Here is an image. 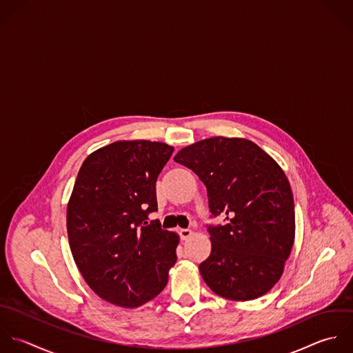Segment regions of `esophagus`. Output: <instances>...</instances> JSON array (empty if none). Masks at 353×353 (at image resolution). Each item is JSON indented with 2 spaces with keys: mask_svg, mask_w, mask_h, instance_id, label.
<instances>
[{
  "mask_svg": "<svg viewBox=\"0 0 353 353\" xmlns=\"http://www.w3.org/2000/svg\"><path fill=\"white\" fill-rule=\"evenodd\" d=\"M179 235H180V238H181L183 241H185V239H188V238L192 235V231L188 230V228H180V230H179Z\"/></svg>",
  "mask_w": 353,
  "mask_h": 353,
  "instance_id": "34e87169",
  "label": "esophagus"
}]
</instances>
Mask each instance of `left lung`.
Listing matches in <instances>:
<instances>
[{"instance_id":"left-lung-1","label":"left lung","mask_w":353,"mask_h":353,"mask_svg":"<svg viewBox=\"0 0 353 353\" xmlns=\"http://www.w3.org/2000/svg\"><path fill=\"white\" fill-rule=\"evenodd\" d=\"M177 163L206 185L212 253L199 265L220 297L254 300L279 281L294 242V199L279 165L246 139L212 137L179 151Z\"/></svg>"}]
</instances>
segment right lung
Returning <instances> with one entry per match:
<instances>
[{"mask_svg":"<svg viewBox=\"0 0 353 353\" xmlns=\"http://www.w3.org/2000/svg\"><path fill=\"white\" fill-rule=\"evenodd\" d=\"M172 154L163 143L115 141L78 172L67 206L71 253L89 288L114 305L136 308L157 297L177 260L179 236L148 217Z\"/></svg>","mask_w":353,"mask_h":353,"instance_id":"obj_1","label":"right lung"}]
</instances>
